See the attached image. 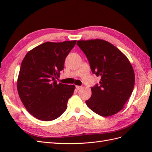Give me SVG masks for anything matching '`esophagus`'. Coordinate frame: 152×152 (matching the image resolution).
Wrapping results in <instances>:
<instances>
[{"label":"esophagus","instance_id":"34e87169","mask_svg":"<svg viewBox=\"0 0 152 152\" xmlns=\"http://www.w3.org/2000/svg\"><path fill=\"white\" fill-rule=\"evenodd\" d=\"M76 89H78V90H79V89H82V86H76Z\"/></svg>","mask_w":152,"mask_h":152}]
</instances>
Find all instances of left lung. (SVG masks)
<instances>
[{"mask_svg":"<svg viewBox=\"0 0 152 152\" xmlns=\"http://www.w3.org/2000/svg\"><path fill=\"white\" fill-rule=\"evenodd\" d=\"M77 44L88 58L92 72L101 76L99 85L91 88L87 106L103 117L124 108L134 86V72L128 58L107 41L78 40Z\"/></svg>","mask_w":152,"mask_h":152,"instance_id":"left-lung-1","label":"left lung"}]
</instances>
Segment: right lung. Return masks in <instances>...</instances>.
<instances>
[{
	"label": "right lung",
	"mask_w": 152,
	"mask_h": 152,
	"mask_svg": "<svg viewBox=\"0 0 152 152\" xmlns=\"http://www.w3.org/2000/svg\"><path fill=\"white\" fill-rule=\"evenodd\" d=\"M76 40L46 42L28 51L21 63L17 88L27 110L42 121L59 118L67 108L75 86L57 83Z\"/></svg>",
	"instance_id": "right-lung-1"
}]
</instances>
